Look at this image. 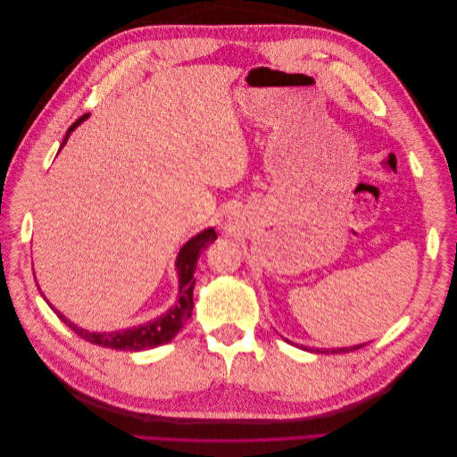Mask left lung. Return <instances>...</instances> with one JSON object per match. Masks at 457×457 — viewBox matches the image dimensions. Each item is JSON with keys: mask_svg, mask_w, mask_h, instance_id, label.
<instances>
[{"mask_svg": "<svg viewBox=\"0 0 457 457\" xmlns=\"http://www.w3.org/2000/svg\"><path fill=\"white\" fill-rule=\"evenodd\" d=\"M364 345H354V347H349V349H345V347H341V349H322V351L316 349V353H324V354H329V353H334V354H337V353H351V351H356V349L364 347Z\"/></svg>", "mask_w": 457, "mask_h": 457, "instance_id": "obj_1", "label": "left lung"}]
</instances>
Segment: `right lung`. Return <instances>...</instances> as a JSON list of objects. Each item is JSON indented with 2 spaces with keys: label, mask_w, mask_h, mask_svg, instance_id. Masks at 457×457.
I'll use <instances>...</instances> for the list:
<instances>
[{
  "label": "right lung",
  "mask_w": 457,
  "mask_h": 457,
  "mask_svg": "<svg viewBox=\"0 0 457 457\" xmlns=\"http://www.w3.org/2000/svg\"><path fill=\"white\" fill-rule=\"evenodd\" d=\"M86 118H87V114L78 118L72 123L71 129L66 131V137H64L61 148L68 141L71 133L76 129V126H79V123ZM215 238H217L215 230L207 228L183 245V250L179 252V257H177L179 301L175 307H171L165 314L158 316L156 320L146 322L139 328H128V329H120V331H108V334H96V331H87V329H81V328L74 326L71 320H66L62 314H59L57 311L54 312L59 314L61 320L68 328H71L76 336H79L81 339H86L93 345H99V347L116 349V351H145V349H152V347H158V345L168 343L179 334V331L183 329L185 322L190 318L192 307H195V301H192V289H195V282H196L195 280L196 261H198L200 252L204 250V247L207 244H212Z\"/></svg>",
  "instance_id": "obj_1"
}]
</instances>
